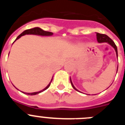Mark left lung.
Returning a JSON list of instances; mask_svg holds the SVG:
<instances>
[{"label":"left lung","mask_w":125,"mask_h":125,"mask_svg":"<svg viewBox=\"0 0 125 125\" xmlns=\"http://www.w3.org/2000/svg\"><path fill=\"white\" fill-rule=\"evenodd\" d=\"M96 38H97V41H98V42L99 43L106 42V43H108V44H110V46H112V47L115 49V50L116 54V57H117V58H118V50H117V47H116V46L115 45V44L114 42L113 41L111 40L110 37H108V36H106V35H105V34H100V33H98V32H96ZM118 67H117L116 73H117V71H118ZM70 81H71V85H72L73 88L74 89L76 90V91H78V92L81 93V91H79V90H78V89L75 88L73 84L72 81H71V78H70Z\"/></svg>","instance_id":"obj_1"}]
</instances>
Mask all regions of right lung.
<instances>
[{"label":"right lung","instance_id":"1","mask_svg":"<svg viewBox=\"0 0 125 125\" xmlns=\"http://www.w3.org/2000/svg\"><path fill=\"white\" fill-rule=\"evenodd\" d=\"M26 34H32V35H37V36H51L53 35V33L52 32H47V31H45L44 30H42V29L39 28V27H34V28L32 29H27L24 31V32L21 33V34H20L19 36L16 38V39L15 40V41L17 39L20 38L22 36H24V35H26ZM14 41V42H15ZM52 78H53V76L51 80L50 83H49V84L47 85V86L44 88V89H43L41 91H37V92H34V93H25V92H23V91H21L22 93L25 94H28V95H36V94H37L43 92L44 91H45L46 89H47V88H49L50 86L51 83L52 81ZM15 87V86H14ZM17 89H18L17 88H16ZM19 90V89H18Z\"/></svg>","mask_w":125,"mask_h":125}]
</instances>
